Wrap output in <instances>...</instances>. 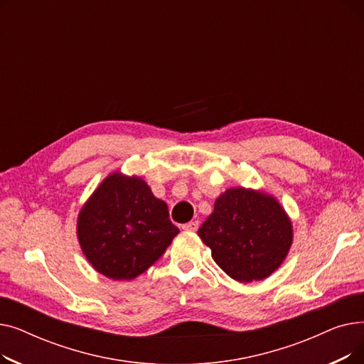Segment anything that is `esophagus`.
<instances>
[{
  "instance_id": "obj_1",
  "label": "esophagus",
  "mask_w": 364,
  "mask_h": 364,
  "mask_svg": "<svg viewBox=\"0 0 364 364\" xmlns=\"http://www.w3.org/2000/svg\"><path fill=\"white\" fill-rule=\"evenodd\" d=\"M198 228H199V221H196V220L183 224V230H186V232H196Z\"/></svg>"
}]
</instances>
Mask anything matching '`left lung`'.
Listing matches in <instances>:
<instances>
[{"label":"left lung","mask_w":364,"mask_h":364,"mask_svg":"<svg viewBox=\"0 0 364 364\" xmlns=\"http://www.w3.org/2000/svg\"><path fill=\"white\" fill-rule=\"evenodd\" d=\"M213 258L232 279L269 277L292 243V224L279 202L255 190L228 188L199 228Z\"/></svg>","instance_id":"left-lung-1"}]
</instances>
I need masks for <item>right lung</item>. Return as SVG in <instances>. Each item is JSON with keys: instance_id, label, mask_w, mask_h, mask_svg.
Masks as SVG:
<instances>
[{"instance_id": "1", "label": "right lung", "mask_w": 364, "mask_h": 364, "mask_svg": "<svg viewBox=\"0 0 364 364\" xmlns=\"http://www.w3.org/2000/svg\"><path fill=\"white\" fill-rule=\"evenodd\" d=\"M180 233L168 206L137 177L109 176L84 205L78 239L99 273L131 280L155 264Z\"/></svg>"}]
</instances>
